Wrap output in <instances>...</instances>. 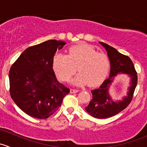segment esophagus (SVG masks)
Returning a JSON list of instances; mask_svg holds the SVG:
<instances>
[{
	"label": "esophagus",
	"instance_id": "esophagus-1",
	"mask_svg": "<svg viewBox=\"0 0 147 147\" xmlns=\"http://www.w3.org/2000/svg\"><path fill=\"white\" fill-rule=\"evenodd\" d=\"M69 92H70V93H76V92H78V90H75V89H70Z\"/></svg>",
	"mask_w": 147,
	"mask_h": 147
}]
</instances>
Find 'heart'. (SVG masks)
Returning a JSON list of instances; mask_svg holds the SVG:
<instances>
[{"mask_svg": "<svg viewBox=\"0 0 147 147\" xmlns=\"http://www.w3.org/2000/svg\"><path fill=\"white\" fill-rule=\"evenodd\" d=\"M53 67L62 81L69 82L78 67L79 73L72 80L74 85L88 83L91 87L100 84L106 78L109 68L108 57L87 44L73 46L68 55L57 53L53 59Z\"/></svg>", "mask_w": 147, "mask_h": 147, "instance_id": "b5f03b06", "label": "heart"}]
</instances>
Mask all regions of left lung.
Listing matches in <instances>:
<instances>
[{"instance_id": "8db88e82", "label": "left lung", "mask_w": 147, "mask_h": 147, "mask_svg": "<svg viewBox=\"0 0 147 147\" xmlns=\"http://www.w3.org/2000/svg\"><path fill=\"white\" fill-rule=\"evenodd\" d=\"M100 44L105 47L110 62V72L99 88L92 90V99L85 107L92 117L97 119H106L117 115L125 109L131 101L137 84V72L131 59L119 53L114 47L104 42ZM125 74L130 78V86L127 95L120 100H115L109 94V88L118 75Z\"/></svg>"}]
</instances>
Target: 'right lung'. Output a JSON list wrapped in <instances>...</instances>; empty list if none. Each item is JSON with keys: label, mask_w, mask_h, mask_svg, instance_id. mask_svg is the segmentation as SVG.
<instances>
[{"label": "right lung", "mask_w": 147, "mask_h": 147, "mask_svg": "<svg viewBox=\"0 0 147 147\" xmlns=\"http://www.w3.org/2000/svg\"><path fill=\"white\" fill-rule=\"evenodd\" d=\"M66 42L50 40L25 50L10 67V93L23 112L47 119L61 106L69 90L60 83L53 69L57 50Z\"/></svg>", "instance_id": "1"}]
</instances>
